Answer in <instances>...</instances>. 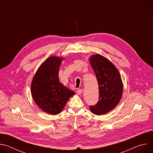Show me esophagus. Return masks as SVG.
<instances>
[{
    "label": "esophagus",
    "mask_w": 153,
    "mask_h": 153,
    "mask_svg": "<svg viewBox=\"0 0 153 153\" xmlns=\"http://www.w3.org/2000/svg\"><path fill=\"white\" fill-rule=\"evenodd\" d=\"M82 90H81V89H77V91H76V93H77V94H78V95H80V94H81L82 93Z\"/></svg>",
    "instance_id": "34e87169"
}]
</instances>
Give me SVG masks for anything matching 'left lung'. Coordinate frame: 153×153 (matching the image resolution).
I'll use <instances>...</instances> for the list:
<instances>
[{
  "label": "left lung",
  "mask_w": 153,
  "mask_h": 153,
  "mask_svg": "<svg viewBox=\"0 0 153 153\" xmlns=\"http://www.w3.org/2000/svg\"><path fill=\"white\" fill-rule=\"evenodd\" d=\"M90 62L99 85V101L90 106L91 111L96 115L108 113L117 106L123 93L120 74L114 65L100 54L93 55Z\"/></svg>",
  "instance_id": "left-lung-1"
}]
</instances>
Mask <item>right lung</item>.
<instances>
[{
	"instance_id": "right-lung-1",
	"label": "right lung",
	"mask_w": 153,
	"mask_h": 153,
	"mask_svg": "<svg viewBox=\"0 0 153 153\" xmlns=\"http://www.w3.org/2000/svg\"><path fill=\"white\" fill-rule=\"evenodd\" d=\"M63 57L51 56L43 62L33 77L31 85L36 105L50 114L60 113L75 93L59 80V67Z\"/></svg>"
}]
</instances>
